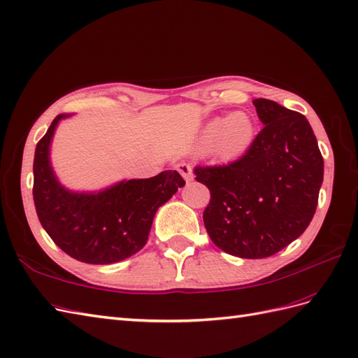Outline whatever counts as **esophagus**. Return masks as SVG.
Wrapping results in <instances>:
<instances>
[{
  "label": "esophagus",
  "mask_w": 358,
  "mask_h": 358,
  "mask_svg": "<svg viewBox=\"0 0 358 358\" xmlns=\"http://www.w3.org/2000/svg\"><path fill=\"white\" fill-rule=\"evenodd\" d=\"M176 169L179 170V173L182 175V178L185 179L187 182L192 180V170H191V167L188 166V164H178Z\"/></svg>",
  "instance_id": "34e87169"
}]
</instances>
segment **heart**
Here are the masks:
<instances>
[{
	"label": "heart",
	"instance_id": "1",
	"mask_svg": "<svg viewBox=\"0 0 358 358\" xmlns=\"http://www.w3.org/2000/svg\"><path fill=\"white\" fill-rule=\"evenodd\" d=\"M256 137V124L244 111L231 113L227 117L210 120L200 135L203 149H217L223 158H236L244 155Z\"/></svg>",
	"mask_w": 358,
	"mask_h": 358
}]
</instances>
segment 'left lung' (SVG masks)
<instances>
[{"label": "left lung", "instance_id": "1", "mask_svg": "<svg viewBox=\"0 0 358 358\" xmlns=\"http://www.w3.org/2000/svg\"><path fill=\"white\" fill-rule=\"evenodd\" d=\"M264 129L229 166L194 169L210 191L203 212L218 248L244 259L269 257L310 224L324 179V159L303 114L269 99L253 101Z\"/></svg>", "mask_w": 358, "mask_h": 358}]
</instances>
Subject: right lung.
<instances>
[{"mask_svg":"<svg viewBox=\"0 0 358 358\" xmlns=\"http://www.w3.org/2000/svg\"><path fill=\"white\" fill-rule=\"evenodd\" d=\"M71 115H57L36 146L33 197L38 221L54 243L80 262H120L146 245L157 210L185 180L176 170H166L93 192L64 188L52 170L50 153L57 127Z\"/></svg>","mask_w":358,"mask_h":358,"instance_id":"obj_1","label":"right lung"}]
</instances>
